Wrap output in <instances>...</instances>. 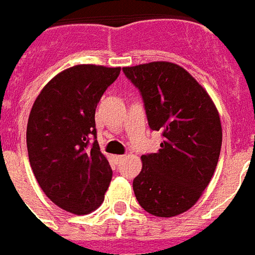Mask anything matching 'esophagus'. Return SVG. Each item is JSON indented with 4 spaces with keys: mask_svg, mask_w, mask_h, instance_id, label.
<instances>
[{
    "mask_svg": "<svg viewBox=\"0 0 255 255\" xmlns=\"http://www.w3.org/2000/svg\"><path fill=\"white\" fill-rule=\"evenodd\" d=\"M125 159V155H118V156H115V160L117 161H122Z\"/></svg>",
    "mask_w": 255,
    "mask_h": 255,
    "instance_id": "34e87169",
    "label": "esophagus"
}]
</instances>
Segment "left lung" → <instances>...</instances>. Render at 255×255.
Instances as JSON below:
<instances>
[{"mask_svg": "<svg viewBox=\"0 0 255 255\" xmlns=\"http://www.w3.org/2000/svg\"><path fill=\"white\" fill-rule=\"evenodd\" d=\"M140 91L150 130L161 131L157 153L141 156L135 198L159 217L181 215L211 182L222 149V124L206 91L181 66L149 62L124 68Z\"/></svg>", "mask_w": 255, "mask_h": 255, "instance_id": "left-lung-1", "label": "left lung"}]
</instances>
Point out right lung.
Masks as SVG:
<instances>
[{"label":"right lung","mask_w":255,"mask_h":255,"mask_svg":"<svg viewBox=\"0 0 255 255\" xmlns=\"http://www.w3.org/2000/svg\"><path fill=\"white\" fill-rule=\"evenodd\" d=\"M121 68L77 65L57 74L35 100L27 125L33 175L65 211L85 215L105 200L113 170L96 140L95 111Z\"/></svg>","instance_id":"1"}]
</instances>
